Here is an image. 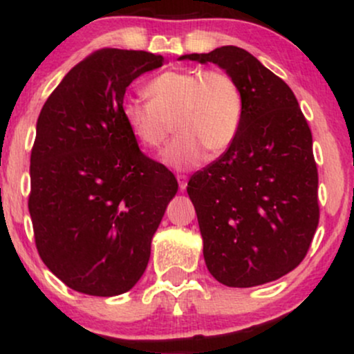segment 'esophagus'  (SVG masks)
<instances>
[{
    "mask_svg": "<svg viewBox=\"0 0 354 354\" xmlns=\"http://www.w3.org/2000/svg\"><path fill=\"white\" fill-rule=\"evenodd\" d=\"M178 185H180V189L185 191L186 186H188V176L186 174H178Z\"/></svg>",
    "mask_w": 354,
    "mask_h": 354,
    "instance_id": "1",
    "label": "esophagus"
}]
</instances>
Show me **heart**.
Returning a JSON list of instances; mask_svg holds the SVG:
<instances>
[{
    "instance_id": "1",
    "label": "heart",
    "mask_w": 354,
    "mask_h": 354,
    "mask_svg": "<svg viewBox=\"0 0 354 354\" xmlns=\"http://www.w3.org/2000/svg\"><path fill=\"white\" fill-rule=\"evenodd\" d=\"M149 101L126 100L121 115L136 141L158 149L171 133L176 138L161 154L173 169L201 165L206 151L219 154L238 135L243 116L241 88L221 70H173L146 84Z\"/></svg>"
}]
</instances>
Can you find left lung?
<instances>
[{"mask_svg":"<svg viewBox=\"0 0 354 354\" xmlns=\"http://www.w3.org/2000/svg\"><path fill=\"white\" fill-rule=\"evenodd\" d=\"M180 59L218 64L243 95L234 141L188 183L206 266L231 288L274 281L303 261L318 228L310 126L291 88L246 50L221 46Z\"/></svg>","mask_w":354,"mask_h":354,"instance_id":"obj_1","label":"left lung"}]
</instances>
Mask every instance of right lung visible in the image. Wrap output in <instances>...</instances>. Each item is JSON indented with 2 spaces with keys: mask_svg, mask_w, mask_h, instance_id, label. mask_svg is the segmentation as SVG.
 <instances>
[{
  "mask_svg": "<svg viewBox=\"0 0 354 354\" xmlns=\"http://www.w3.org/2000/svg\"><path fill=\"white\" fill-rule=\"evenodd\" d=\"M165 58L104 48L76 64L36 123L28 200L43 263L91 296L131 290L178 181L140 151L121 106L126 88Z\"/></svg>",
  "mask_w": 354,
  "mask_h": 354,
  "instance_id": "add662e5",
  "label": "right lung"
}]
</instances>
